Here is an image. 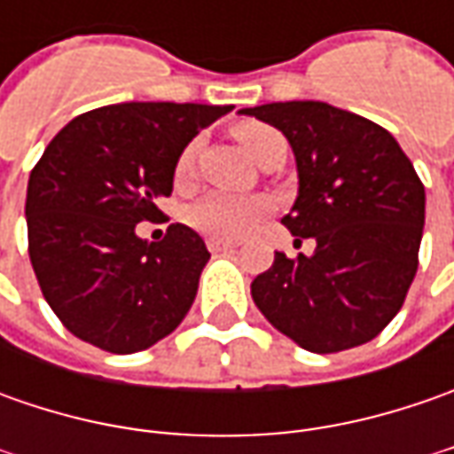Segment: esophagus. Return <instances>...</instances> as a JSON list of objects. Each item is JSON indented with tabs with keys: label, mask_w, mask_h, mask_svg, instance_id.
Returning <instances> with one entry per match:
<instances>
[{
	"label": "esophagus",
	"mask_w": 454,
	"mask_h": 454,
	"mask_svg": "<svg viewBox=\"0 0 454 454\" xmlns=\"http://www.w3.org/2000/svg\"><path fill=\"white\" fill-rule=\"evenodd\" d=\"M207 247H209V253H230V250H235L237 245L235 242H230V239H207Z\"/></svg>",
	"instance_id": "esophagus-1"
}]
</instances>
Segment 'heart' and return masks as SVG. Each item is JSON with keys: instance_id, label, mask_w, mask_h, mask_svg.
Instances as JSON below:
<instances>
[{"instance_id": "obj_1", "label": "heart", "mask_w": 454, "mask_h": 454, "mask_svg": "<svg viewBox=\"0 0 454 454\" xmlns=\"http://www.w3.org/2000/svg\"><path fill=\"white\" fill-rule=\"evenodd\" d=\"M235 136L242 144V149L257 161L265 146L280 133L272 131L270 126H262V123H239L235 129ZM197 151H200V144L192 141L179 153L176 166H174L176 186H186L192 182ZM262 215H265V201L260 197H239V194L215 192V194H207L197 204H192L186 212V219L194 230H200L201 235L212 237V239H237L245 235Z\"/></svg>"}]
</instances>
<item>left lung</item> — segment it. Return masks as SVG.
I'll return each instance as SVG.
<instances>
[{
  "instance_id": "obj_1",
  "label": "left lung",
  "mask_w": 454,
  "mask_h": 454,
  "mask_svg": "<svg viewBox=\"0 0 454 454\" xmlns=\"http://www.w3.org/2000/svg\"><path fill=\"white\" fill-rule=\"evenodd\" d=\"M288 138L298 197L283 224L316 253H275L253 280L268 321L313 354L376 339L407 298L425 227V186L392 133L321 100L242 108ZM301 242V239H298Z\"/></svg>"
}]
</instances>
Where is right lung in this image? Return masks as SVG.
<instances>
[{
    "instance_id": "1",
    "label": "right lung",
    "mask_w": 454,
    "mask_h": 454,
    "mask_svg": "<svg viewBox=\"0 0 454 454\" xmlns=\"http://www.w3.org/2000/svg\"><path fill=\"white\" fill-rule=\"evenodd\" d=\"M232 106L118 103L73 118L27 184L29 260L62 325L111 354H136L168 336L209 260L192 227L161 242L136 235L161 217L184 146Z\"/></svg>"
}]
</instances>
